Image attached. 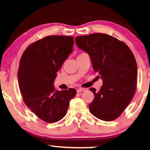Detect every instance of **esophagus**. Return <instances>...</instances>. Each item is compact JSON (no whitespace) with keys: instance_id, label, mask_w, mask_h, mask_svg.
<instances>
[{"instance_id":"1","label":"esophagus","mask_w":150,"mask_h":150,"mask_svg":"<svg viewBox=\"0 0 150 150\" xmlns=\"http://www.w3.org/2000/svg\"><path fill=\"white\" fill-rule=\"evenodd\" d=\"M84 91H86L85 88H79L77 90V93H81V92H83Z\"/></svg>"}]
</instances>
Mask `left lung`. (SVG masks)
Wrapping results in <instances>:
<instances>
[{
    "instance_id": "8db88e82",
    "label": "left lung",
    "mask_w": 150,
    "mask_h": 150,
    "mask_svg": "<svg viewBox=\"0 0 150 150\" xmlns=\"http://www.w3.org/2000/svg\"><path fill=\"white\" fill-rule=\"evenodd\" d=\"M75 42L88 53L94 71L103 79L99 91L90 88L95 96L90 111L101 120H115L134 95L138 75L134 55L126 44L105 33L77 36Z\"/></svg>"
}]
</instances>
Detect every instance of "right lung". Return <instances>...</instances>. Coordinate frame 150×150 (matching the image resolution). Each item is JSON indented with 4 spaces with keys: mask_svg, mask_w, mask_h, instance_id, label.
<instances>
[{
    "mask_svg": "<svg viewBox=\"0 0 150 150\" xmlns=\"http://www.w3.org/2000/svg\"><path fill=\"white\" fill-rule=\"evenodd\" d=\"M74 38L49 35L34 42L24 51L18 71L19 88L27 106L47 123L61 120L76 90L55 91L57 72L73 51Z\"/></svg>",
    "mask_w": 150,
    "mask_h": 150,
    "instance_id": "1",
    "label": "right lung"
}]
</instances>
